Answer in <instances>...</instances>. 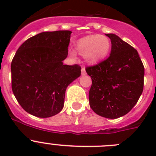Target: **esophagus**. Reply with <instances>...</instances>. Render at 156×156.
Instances as JSON below:
<instances>
[{
    "mask_svg": "<svg viewBox=\"0 0 156 156\" xmlns=\"http://www.w3.org/2000/svg\"><path fill=\"white\" fill-rule=\"evenodd\" d=\"M81 74H82V76L86 75V70L84 68H82V69H81Z\"/></svg>",
    "mask_w": 156,
    "mask_h": 156,
    "instance_id": "esophagus-1",
    "label": "esophagus"
}]
</instances>
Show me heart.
<instances>
[{
  "mask_svg": "<svg viewBox=\"0 0 156 156\" xmlns=\"http://www.w3.org/2000/svg\"><path fill=\"white\" fill-rule=\"evenodd\" d=\"M76 48L88 64L95 65L108 56L111 50V41L104 35H88L77 41ZM68 53L72 58L76 56V51L73 49H69Z\"/></svg>",
  "mask_w": 156,
  "mask_h": 156,
  "instance_id": "1",
  "label": "heart"
}]
</instances>
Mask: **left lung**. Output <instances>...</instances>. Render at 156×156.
Wrapping results in <instances>:
<instances>
[{
  "instance_id": "left-lung-1",
  "label": "left lung",
  "mask_w": 156,
  "mask_h": 156,
  "mask_svg": "<svg viewBox=\"0 0 156 156\" xmlns=\"http://www.w3.org/2000/svg\"><path fill=\"white\" fill-rule=\"evenodd\" d=\"M105 35L112 43L109 57L86 69L92 80L89 102L98 115L117 119L137 104L144 87V68L136 49L115 34Z\"/></svg>"
}]
</instances>
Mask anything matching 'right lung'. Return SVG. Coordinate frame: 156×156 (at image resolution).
I'll list each match as a JSON object with an SVG mask.
<instances>
[{"mask_svg": "<svg viewBox=\"0 0 156 156\" xmlns=\"http://www.w3.org/2000/svg\"><path fill=\"white\" fill-rule=\"evenodd\" d=\"M72 32H42L19 47L11 65L12 91L28 113L48 118L64 107L66 88L80 76L78 65L62 62L68 55Z\"/></svg>", "mask_w": 156, "mask_h": 156, "instance_id": "obj_1", "label": "right lung"}]
</instances>
